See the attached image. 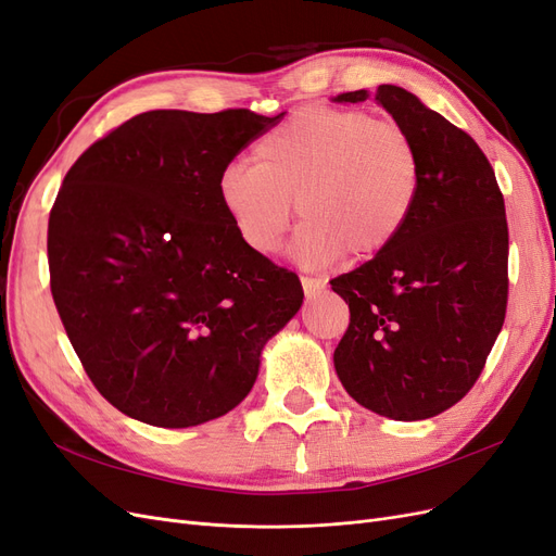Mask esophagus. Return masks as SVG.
<instances>
[{"label": "esophagus", "mask_w": 556, "mask_h": 556, "mask_svg": "<svg viewBox=\"0 0 556 556\" xmlns=\"http://www.w3.org/2000/svg\"><path fill=\"white\" fill-rule=\"evenodd\" d=\"M301 285H304V294H306L308 299L317 296L319 292L325 290V282L319 280V278H311V276H304V278H301Z\"/></svg>", "instance_id": "esophagus-1"}]
</instances>
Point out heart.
I'll return each mask as SVG.
<instances>
[{"label":"heart","instance_id":"obj_1","mask_svg":"<svg viewBox=\"0 0 556 556\" xmlns=\"http://www.w3.org/2000/svg\"><path fill=\"white\" fill-rule=\"evenodd\" d=\"M252 155L255 164L237 162L220 174L217 199L239 239L262 257L280 250L296 201L304 225L292 255L304 268L390 248L422 180L410 131L357 109H301L266 131Z\"/></svg>","mask_w":556,"mask_h":556}]
</instances>
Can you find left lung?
<instances>
[{
	"label": "left lung",
	"instance_id": "8db88e82",
	"mask_svg": "<svg viewBox=\"0 0 556 556\" xmlns=\"http://www.w3.org/2000/svg\"><path fill=\"white\" fill-rule=\"evenodd\" d=\"M366 97L355 90L336 102ZM376 102L410 131L422 180L396 241L331 280L350 308L333 366L364 408L415 422L468 394L506 319V204L464 129L396 86H378Z\"/></svg>",
	"mask_w": 556,
	"mask_h": 556
}]
</instances>
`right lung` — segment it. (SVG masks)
Segmentation results:
<instances>
[{"label":"right lung","instance_id":"obj_1","mask_svg":"<svg viewBox=\"0 0 556 556\" xmlns=\"http://www.w3.org/2000/svg\"><path fill=\"white\" fill-rule=\"evenodd\" d=\"M280 117L148 111L64 176L50 292L97 392L139 422L182 429L237 408L301 308L296 274L255 255L217 199L229 162Z\"/></svg>","mask_w":556,"mask_h":556}]
</instances>
